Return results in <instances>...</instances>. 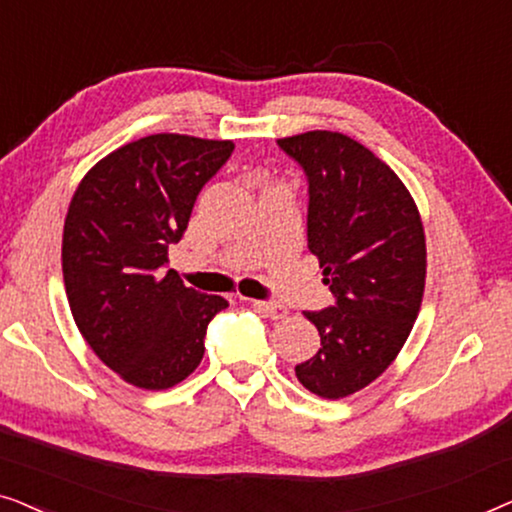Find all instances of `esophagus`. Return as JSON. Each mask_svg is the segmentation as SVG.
<instances>
[{"label": "esophagus", "instance_id": "1", "mask_svg": "<svg viewBox=\"0 0 512 512\" xmlns=\"http://www.w3.org/2000/svg\"><path fill=\"white\" fill-rule=\"evenodd\" d=\"M254 307H258L270 319H284L289 314V310L282 303H275V300H254Z\"/></svg>", "mask_w": 512, "mask_h": 512}]
</instances>
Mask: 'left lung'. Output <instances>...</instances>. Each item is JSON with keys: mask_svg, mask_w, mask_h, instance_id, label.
Returning <instances> with one entry per match:
<instances>
[{"mask_svg": "<svg viewBox=\"0 0 512 512\" xmlns=\"http://www.w3.org/2000/svg\"><path fill=\"white\" fill-rule=\"evenodd\" d=\"M307 179V249L335 303L305 317L319 352L296 366L321 398L354 394L401 352L422 305L424 228L408 188L373 151L340 132L277 139Z\"/></svg>", "mask_w": 512, "mask_h": 512, "instance_id": "1", "label": "left lung"}]
</instances>
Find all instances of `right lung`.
I'll use <instances>...</instances> for the list:
<instances>
[{
  "mask_svg": "<svg viewBox=\"0 0 512 512\" xmlns=\"http://www.w3.org/2000/svg\"><path fill=\"white\" fill-rule=\"evenodd\" d=\"M233 142L149 135L102 158L76 188L62 235L74 321L93 352L139 389H170L198 368L207 326L228 300L167 268L202 186Z\"/></svg>",
  "mask_w": 512,
  "mask_h": 512,
  "instance_id": "add662e5",
  "label": "right lung"
}]
</instances>
